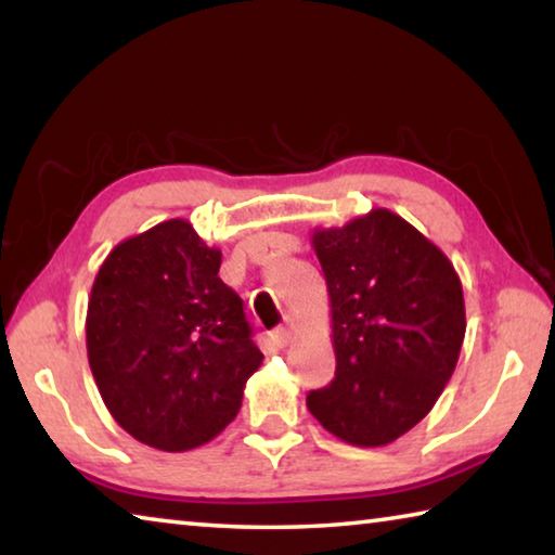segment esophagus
<instances>
[{
  "label": "esophagus",
  "instance_id": "esophagus-1",
  "mask_svg": "<svg viewBox=\"0 0 555 555\" xmlns=\"http://www.w3.org/2000/svg\"><path fill=\"white\" fill-rule=\"evenodd\" d=\"M291 340H294L291 327H276V331L271 333V343H274L276 347H286V345H291Z\"/></svg>",
  "mask_w": 555,
  "mask_h": 555
}]
</instances>
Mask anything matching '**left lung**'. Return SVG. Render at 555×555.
I'll list each match as a JSON object with an SVG mask.
<instances>
[{"label":"left lung","instance_id":"1","mask_svg":"<svg viewBox=\"0 0 555 555\" xmlns=\"http://www.w3.org/2000/svg\"><path fill=\"white\" fill-rule=\"evenodd\" d=\"M333 311L335 379L306 406L345 443L379 448L434 409L465 337L463 284L450 259L384 208L315 230Z\"/></svg>","mask_w":555,"mask_h":555}]
</instances>
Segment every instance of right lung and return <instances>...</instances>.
Returning a JSON list of instances; mask_svg holds the SVG:
<instances>
[{"mask_svg":"<svg viewBox=\"0 0 555 555\" xmlns=\"http://www.w3.org/2000/svg\"><path fill=\"white\" fill-rule=\"evenodd\" d=\"M220 261L185 220L119 242L102 261L88 360L112 418L139 443L166 453L208 443L264 360Z\"/></svg>","mask_w":555,"mask_h":555,"instance_id":"right-lung-1","label":"right lung"}]
</instances>
